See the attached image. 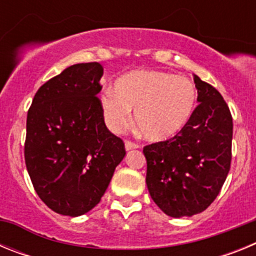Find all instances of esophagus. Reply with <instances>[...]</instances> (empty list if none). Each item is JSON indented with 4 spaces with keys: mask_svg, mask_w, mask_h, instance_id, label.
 Instances as JSON below:
<instances>
[{
    "mask_svg": "<svg viewBox=\"0 0 256 256\" xmlns=\"http://www.w3.org/2000/svg\"><path fill=\"white\" fill-rule=\"evenodd\" d=\"M140 144H136V142L130 141V140H126V150H134V148H138Z\"/></svg>",
    "mask_w": 256,
    "mask_h": 256,
    "instance_id": "1",
    "label": "esophagus"
}]
</instances>
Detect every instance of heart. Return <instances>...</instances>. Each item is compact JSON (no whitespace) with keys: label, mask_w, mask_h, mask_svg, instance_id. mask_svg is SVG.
<instances>
[{"label":"heart","mask_w":256,"mask_h":256,"mask_svg":"<svg viewBox=\"0 0 256 256\" xmlns=\"http://www.w3.org/2000/svg\"><path fill=\"white\" fill-rule=\"evenodd\" d=\"M198 102V91L188 78L159 70H132L115 82V92L101 97L106 122L120 132L136 110V124L151 141L174 137L188 124Z\"/></svg>","instance_id":"heart-1"}]
</instances>
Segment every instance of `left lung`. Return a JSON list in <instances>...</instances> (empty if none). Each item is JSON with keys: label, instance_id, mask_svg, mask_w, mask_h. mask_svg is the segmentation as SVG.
I'll return each instance as SVG.
<instances>
[{"label": "left lung", "instance_id": "obj_1", "mask_svg": "<svg viewBox=\"0 0 256 256\" xmlns=\"http://www.w3.org/2000/svg\"><path fill=\"white\" fill-rule=\"evenodd\" d=\"M198 104L180 133L144 148L146 184L169 216L204 212L220 192L230 168L234 123L222 94L195 76Z\"/></svg>", "mask_w": 256, "mask_h": 256}]
</instances>
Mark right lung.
<instances>
[{
    "label": "right lung",
    "mask_w": 256,
    "mask_h": 256,
    "mask_svg": "<svg viewBox=\"0 0 256 256\" xmlns=\"http://www.w3.org/2000/svg\"><path fill=\"white\" fill-rule=\"evenodd\" d=\"M102 73L98 62L66 68L40 86L26 115V170L40 200L62 216L94 209L126 155L104 122Z\"/></svg>",
    "instance_id": "1"
}]
</instances>
